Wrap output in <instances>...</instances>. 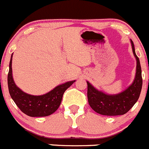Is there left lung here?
I'll return each instance as SVG.
<instances>
[{
    "label": "left lung",
    "instance_id": "1",
    "mask_svg": "<svg viewBox=\"0 0 149 149\" xmlns=\"http://www.w3.org/2000/svg\"><path fill=\"white\" fill-rule=\"evenodd\" d=\"M131 44L136 61V73L133 82L126 89L116 94H108L97 90L87 81L88 103L96 113L104 116L123 115L134 105L140 97L143 85L141 66L140 59L135 53L134 45L131 39Z\"/></svg>",
    "mask_w": 149,
    "mask_h": 149
}]
</instances>
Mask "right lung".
<instances>
[{
  "label": "right lung",
  "mask_w": 149,
  "mask_h": 149,
  "mask_svg": "<svg viewBox=\"0 0 149 149\" xmlns=\"http://www.w3.org/2000/svg\"><path fill=\"white\" fill-rule=\"evenodd\" d=\"M13 55V53L9 62L7 81L9 94L13 101L23 113L29 116L41 117L51 115L59 107L65 91L71 86L76 80L59 84L45 94L39 96L28 94L20 89L13 79L12 69Z\"/></svg>",
  "instance_id": "1"
}]
</instances>
